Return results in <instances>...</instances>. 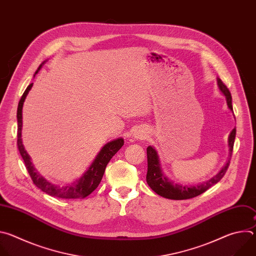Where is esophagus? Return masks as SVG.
Instances as JSON below:
<instances>
[{"mask_svg": "<svg viewBox=\"0 0 256 256\" xmlns=\"http://www.w3.org/2000/svg\"><path fill=\"white\" fill-rule=\"evenodd\" d=\"M142 136H144V134H142V132H136V136H134V138H142Z\"/></svg>", "mask_w": 256, "mask_h": 256, "instance_id": "esophagus-1", "label": "esophagus"}]
</instances>
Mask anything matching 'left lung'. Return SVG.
<instances>
[{
    "mask_svg": "<svg viewBox=\"0 0 256 256\" xmlns=\"http://www.w3.org/2000/svg\"><path fill=\"white\" fill-rule=\"evenodd\" d=\"M218 81V87L222 92V94L226 97L227 100V105L231 112H233V106H232V96L229 91V89L226 87V85L220 80L216 79ZM236 136V128H234L230 136H229V150H230V158L227 161L226 165L222 168V170L218 172L216 176L212 177L210 179L202 182V184H198L196 186H182L179 184H174L173 181L168 179L166 175L163 173L159 156L157 154V151L149 146L147 148V158H148V172H147V184L148 186L159 196L169 198V200H188L192 198L194 196H198L202 194H204L206 190H208L210 188L214 186L220 181L223 176L225 175L232 156L233 152V146H234V140Z\"/></svg>",
    "mask_w": 256,
    "mask_h": 256,
    "instance_id": "obj_1",
    "label": "left lung"
}]
</instances>
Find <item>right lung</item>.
<instances>
[{
  "label": "right lung",
  "mask_w": 256,
  "mask_h": 256,
  "mask_svg": "<svg viewBox=\"0 0 256 256\" xmlns=\"http://www.w3.org/2000/svg\"><path fill=\"white\" fill-rule=\"evenodd\" d=\"M42 64H44V62L40 64L38 70L35 72V74H38ZM32 85H33V83H31L24 91V93L19 101L18 109H17V122H18L17 146H18V150L24 160L26 169L33 181V184L38 188H40L42 192H46L48 194H50L52 196H56L60 198H84L88 196L91 192H93L98 188L108 162L110 161V159L122 147L124 140V138H118L114 140L107 142L101 149V151L98 153V155L96 156L95 160L93 161V163L91 164L89 169L83 174V176L81 178H79L75 182H72V184H66L64 186H60L52 184V182L48 181L42 175H40V172L34 168L32 162H31V158L27 154L24 146L22 144V138H21L22 108H23V103L25 101V98H26L28 92L30 91Z\"/></svg>",
  "instance_id": "obj_1"
}]
</instances>
